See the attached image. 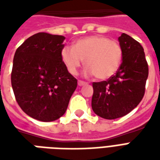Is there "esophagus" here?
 Masks as SVG:
<instances>
[{
  "label": "esophagus",
  "instance_id": "1",
  "mask_svg": "<svg viewBox=\"0 0 160 160\" xmlns=\"http://www.w3.org/2000/svg\"><path fill=\"white\" fill-rule=\"evenodd\" d=\"M87 82H85V81H83V80H79L78 81V85L80 86V87H81V86H85V85H87Z\"/></svg>",
  "mask_w": 160,
  "mask_h": 160
}]
</instances>
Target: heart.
Here are the masks:
<instances>
[{
	"label": "heart",
	"instance_id": "1",
	"mask_svg": "<svg viewBox=\"0 0 160 160\" xmlns=\"http://www.w3.org/2000/svg\"><path fill=\"white\" fill-rule=\"evenodd\" d=\"M61 56L67 69L76 74L84 61L87 73L98 80L113 76L120 68L122 49L120 43L104 36H90L77 41L73 48L64 46Z\"/></svg>",
	"mask_w": 160,
	"mask_h": 160
}]
</instances>
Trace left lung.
<instances>
[{
  "label": "left lung",
  "instance_id": "8db88e82",
  "mask_svg": "<svg viewBox=\"0 0 160 160\" xmlns=\"http://www.w3.org/2000/svg\"><path fill=\"white\" fill-rule=\"evenodd\" d=\"M122 62L118 72L107 80L93 82L92 108L104 119H116L128 114L144 97L148 65L143 47L122 33L118 38Z\"/></svg>",
  "mask_w": 160,
  "mask_h": 160
}]
</instances>
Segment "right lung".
Segmentation results:
<instances>
[{
    "label": "right lung",
    "mask_w": 160,
    "mask_h": 160,
    "mask_svg": "<svg viewBox=\"0 0 160 160\" xmlns=\"http://www.w3.org/2000/svg\"><path fill=\"white\" fill-rule=\"evenodd\" d=\"M65 38L46 32L30 37L13 57L11 83L15 99L31 118L52 122L67 111L77 80L61 56Z\"/></svg>",
    "instance_id": "1"
}]
</instances>
